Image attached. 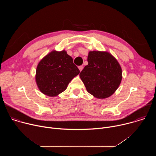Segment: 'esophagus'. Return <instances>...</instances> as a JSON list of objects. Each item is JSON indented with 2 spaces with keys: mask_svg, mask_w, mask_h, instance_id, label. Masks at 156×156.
Listing matches in <instances>:
<instances>
[{
  "mask_svg": "<svg viewBox=\"0 0 156 156\" xmlns=\"http://www.w3.org/2000/svg\"><path fill=\"white\" fill-rule=\"evenodd\" d=\"M78 69H79L80 71V72H81V71H82V70L83 69V66H81H81H78Z\"/></svg>",
  "mask_w": 156,
  "mask_h": 156,
  "instance_id": "34e87169",
  "label": "esophagus"
}]
</instances>
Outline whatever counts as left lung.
Instances as JSON below:
<instances>
[{"mask_svg":"<svg viewBox=\"0 0 156 156\" xmlns=\"http://www.w3.org/2000/svg\"><path fill=\"white\" fill-rule=\"evenodd\" d=\"M87 62L88 65L80 74L87 92L98 99L112 95L122 78V69L117 60L108 52L91 51Z\"/></svg>","mask_w":156,"mask_h":156,"instance_id":"obj_1","label":"left lung"}]
</instances>
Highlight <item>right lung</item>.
<instances>
[{"label": "right lung", "mask_w": 156, "mask_h": 156, "mask_svg": "<svg viewBox=\"0 0 156 156\" xmlns=\"http://www.w3.org/2000/svg\"><path fill=\"white\" fill-rule=\"evenodd\" d=\"M79 73L80 70L66 51H54L39 63L36 81L43 94L55 96L64 91L72 80Z\"/></svg>", "instance_id": "add662e5"}]
</instances>
